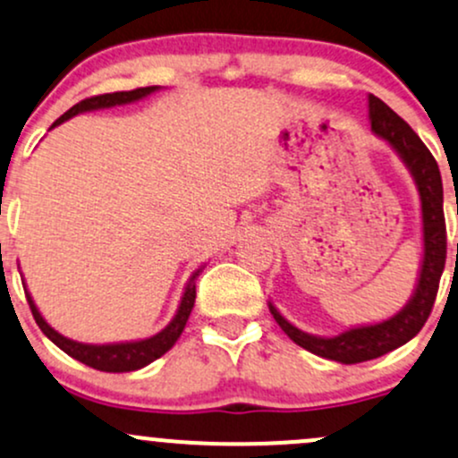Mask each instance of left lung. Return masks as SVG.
Masks as SVG:
<instances>
[{
	"label": "left lung",
	"instance_id": "8db88e82",
	"mask_svg": "<svg viewBox=\"0 0 458 458\" xmlns=\"http://www.w3.org/2000/svg\"><path fill=\"white\" fill-rule=\"evenodd\" d=\"M369 123H372L374 133L385 138L400 153L409 171L413 173L415 183H418L420 190V199H422L424 261L413 298H411L403 311L395 313L389 320L378 322V325L351 328V331L342 333L337 337L307 335V333L292 327L270 305L276 325L284 328L292 342H296L305 351L318 354V357L346 363V366L383 357V354L395 351V348L407 344L411 337H415L422 331L430 311H433L441 272H444L445 266V250H448L444 216V186H441L439 166H437L433 153L426 148L418 133L411 130L392 107L383 104L374 95H369Z\"/></svg>",
	"mask_w": 458,
	"mask_h": 458
}]
</instances>
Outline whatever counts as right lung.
<instances>
[{"mask_svg": "<svg viewBox=\"0 0 458 458\" xmlns=\"http://www.w3.org/2000/svg\"><path fill=\"white\" fill-rule=\"evenodd\" d=\"M153 90H156V86H147V89H133V90H121V92H106V95L89 97V99L80 101V104H75L71 110H66L64 114L60 116L51 127L60 125V123H64L66 118L80 114V112L99 110V107H112V106L130 104V101L142 99V97H147L148 92H153ZM197 275L199 272H194L192 279H190V284L186 287V294H183L182 305H179V310H177V316L173 318V322L164 328V331H160L157 335L148 337V340H142V342L107 344V346H92V344H80L73 340H66L64 335H60L58 331H54V328H51L47 322L43 320V316H40L38 310H36L32 296H30L28 292H25V296H28V305H30V310H32L36 325L40 327V331H43L45 335H47L49 340L60 348V351H64L69 357L77 359V361H81L84 366L101 369V372H133V369L145 368L151 361H156V359H160L166 351H171L173 344L177 342L179 335H182L183 327H186V322H188L190 311H192V307H194V298H197V284H194Z\"/></svg>", "mask_w": 458, "mask_h": 458, "instance_id": "add662e5", "label": "right lung"}]
</instances>
